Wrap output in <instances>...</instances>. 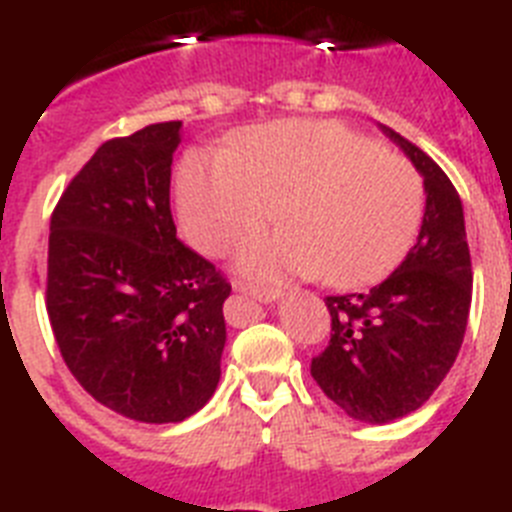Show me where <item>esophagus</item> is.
I'll return each instance as SVG.
<instances>
[{
    "label": "esophagus",
    "mask_w": 512,
    "mask_h": 512,
    "mask_svg": "<svg viewBox=\"0 0 512 512\" xmlns=\"http://www.w3.org/2000/svg\"><path fill=\"white\" fill-rule=\"evenodd\" d=\"M234 291L244 293V296H252V299L262 301V304H270V301H275L278 296H281V291H278V288H257V286H250V283H242V281H234Z\"/></svg>",
    "instance_id": "esophagus-1"
}]
</instances>
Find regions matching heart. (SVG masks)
<instances>
[{"mask_svg":"<svg viewBox=\"0 0 512 512\" xmlns=\"http://www.w3.org/2000/svg\"><path fill=\"white\" fill-rule=\"evenodd\" d=\"M175 198L185 239L211 257L262 229L275 206L283 229L237 255L239 273L265 283L288 275H322L332 286L379 281L410 252L425 213L410 159L345 123L309 118L237 133L229 151H188Z\"/></svg>","mask_w":512,"mask_h":512,"instance_id":"b5f03b06","label":"heart"}]
</instances>
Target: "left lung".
Masks as SVG:
<instances>
[{
  "label": "left lung",
  "mask_w": 512,
  "mask_h": 512,
  "mask_svg": "<svg viewBox=\"0 0 512 512\" xmlns=\"http://www.w3.org/2000/svg\"><path fill=\"white\" fill-rule=\"evenodd\" d=\"M425 185L417 242L394 273L366 293L327 296L330 345L311 358L319 389L353 420L384 425L428 402L464 342L471 257L464 208L446 172L412 141L381 126Z\"/></svg>",
  "instance_id": "obj_1"
}]
</instances>
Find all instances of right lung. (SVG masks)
<instances>
[{
  "mask_svg": "<svg viewBox=\"0 0 512 512\" xmlns=\"http://www.w3.org/2000/svg\"><path fill=\"white\" fill-rule=\"evenodd\" d=\"M180 121L92 154L53 208L46 309L87 394L139 422H180L211 399L231 286L177 239L170 211Z\"/></svg>",
  "mask_w": 512,
  "mask_h": 512,
  "instance_id": "obj_1",
  "label": "right lung"
}]
</instances>
